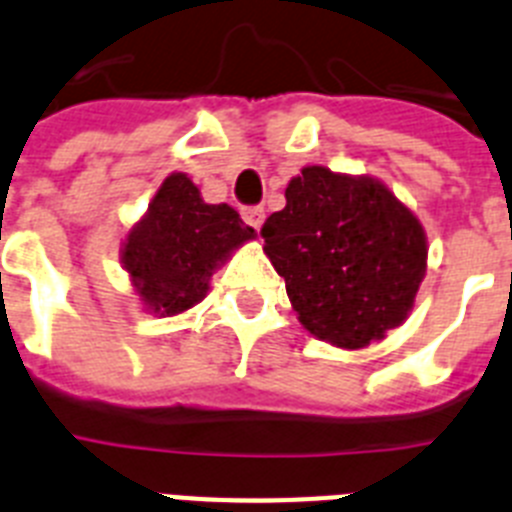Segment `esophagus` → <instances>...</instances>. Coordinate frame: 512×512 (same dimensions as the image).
I'll use <instances>...</instances> for the list:
<instances>
[{
    "label": "esophagus",
    "mask_w": 512,
    "mask_h": 512,
    "mask_svg": "<svg viewBox=\"0 0 512 512\" xmlns=\"http://www.w3.org/2000/svg\"><path fill=\"white\" fill-rule=\"evenodd\" d=\"M242 219L247 221V224L252 226V229H257L260 231V226H262V221H265V211H262V208H244L242 211Z\"/></svg>",
    "instance_id": "esophagus-1"
}]
</instances>
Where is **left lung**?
<instances>
[{
	"instance_id": "left-lung-1",
	"label": "left lung",
	"mask_w": 512,
	"mask_h": 512,
	"mask_svg": "<svg viewBox=\"0 0 512 512\" xmlns=\"http://www.w3.org/2000/svg\"><path fill=\"white\" fill-rule=\"evenodd\" d=\"M262 237L304 330L342 350L402 327L428 270L425 229L389 185L322 164L291 177Z\"/></svg>"
}]
</instances>
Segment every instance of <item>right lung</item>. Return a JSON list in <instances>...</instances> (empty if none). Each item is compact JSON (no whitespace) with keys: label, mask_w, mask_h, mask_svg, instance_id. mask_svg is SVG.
I'll list each match as a JSON object with an SVG mask.
<instances>
[{"label":"right lung","mask_w":512,"mask_h":512,"mask_svg":"<svg viewBox=\"0 0 512 512\" xmlns=\"http://www.w3.org/2000/svg\"><path fill=\"white\" fill-rule=\"evenodd\" d=\"M255 237L234 208L206 203L185 172H172L128 229L121 265L149 314L177 317L206 299L211 275Z\"/></svg>","instance_id":"right-lung-1"}]
</instances>
